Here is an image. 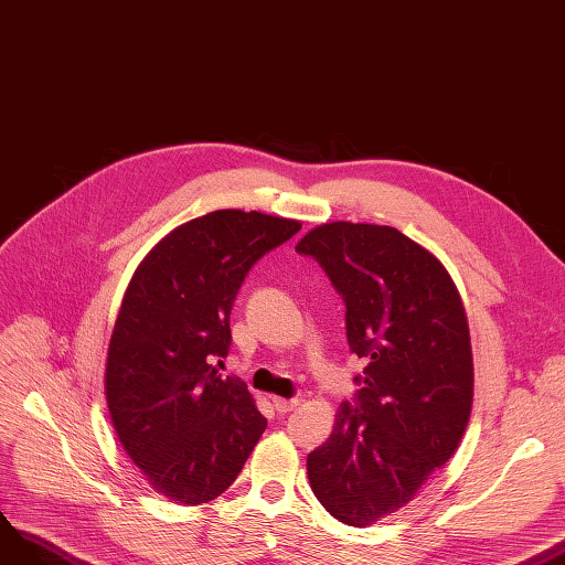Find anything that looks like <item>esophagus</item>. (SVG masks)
<instances>
[{
	"mask_svg": "<svg viewBox=\"0 0 565 565\" xmlns=\"http://www.w3.org/2000/svg\"><path fill=\"white\" fill-rule=\"evenodd\" d=\"M271 402H274V407H276V412L278 414H289V412H294L299 407V399H287V397H271Z\"/></svg>",
	"mask_w": 565,
	"mask_h": 565,
	"instance_id": "1",
	"label": "esophagus"
}]
</instances>
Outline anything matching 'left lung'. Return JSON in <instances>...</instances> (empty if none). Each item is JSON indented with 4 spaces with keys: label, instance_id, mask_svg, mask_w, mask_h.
Here are the masks:
<instances>
[{
    "label": "left lung",
    "instance_id": "obj_1",
    "mask_svg": "<svg viewBox=\"0 0 565 565\" xmlns=\"http://www.w3.org/2000/svg\"><path fill=\"white\" fill-rule=\"evenodd\" d=\"M347 306L349 349L367 359L356 405L308 455L310 488L349 526L407 505L458 450L471 416L465 303L437 255L388 225L324 223L299 244Z\"/></svg>",
    "mask_w": 565,
    "mask_h": 565
}]
</instances>
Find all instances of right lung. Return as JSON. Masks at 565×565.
I'll list each match as a JSON object with an SVG mask.
<instances>
[{
	"label": "right lung",
	"mask_w": 565,
	"mask_h": 565,
	"mask_svg": "<svg viewBox=\"0 0 565 565\" xmlns=\"http://www.w3.org/2000/svg\"><path fill=\"white\" fill-rule=\"evenodd\" d=\"M299 221L221 209L174 227L132 274L105 363L115 433L172 503L221 497L266 429L246 384L211 365L227 356L230 310L250 266Z\"/></svg>",
	"instance_id": "obj_1"
}]
</instances>
